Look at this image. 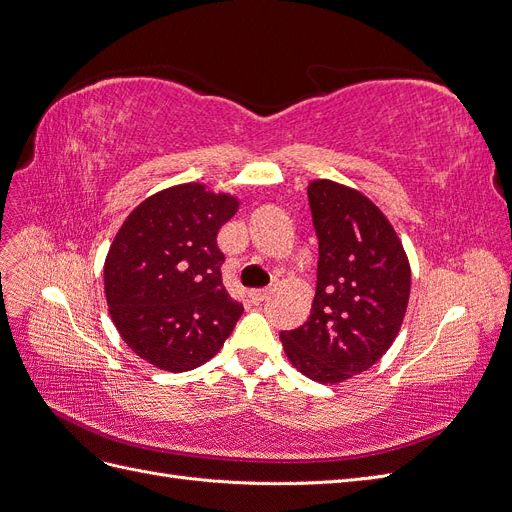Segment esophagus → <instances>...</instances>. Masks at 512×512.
I'll list each match as a JSON object with an SVG mask.
<instances>
[{"instance_id": "1", "label": "esophagus", "mask_w": 512, "mask_h": 512, "mask_svg": "<svg viewBox=\"0 0 512 512\" xmlns=\"http://www.w3.org/2000/svg\"><path fill=\"white\" fill-rule=\"evenodd\" d=\"M271 297V288H260V290H250V299L254 301V303H260V301H265V299H269Z\"/></svg>"}]
</instances>
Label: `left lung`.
<instances>
[{"mask_svg":"<svg viewBox=\"0 0 512 512\" xmlns=\"http://www.w3.org/2000/svg\"><path fill=\"white\" fill-rule=\"evenodd\" d=\"M307 198L318 237L316 294L305 324L280 339L301 374L337 384L369 369L395 342L410 265L389 220L361 192L318 179Z\"/></svg>","mask_w":512,"mask_h":512,"instance_id":"8db88e82","label":"left lung"}]
</instances>
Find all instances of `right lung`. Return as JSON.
Returning a JSON list of instances; mask_svg holds the SVG:
<instances>
[{"mask_svg": "<svg viewBox=\"0 0 512 512\" xmlns=\"http://www.w3.org/2000/svg\"><path fill=\"white\" fill-rule=\"evenodd\" d=\"M239 200L183 183L143 200L104 262L115 327L141 359L188 371L215 356L243 314L222 284L220 228Z\"/></svg>", "mask_w": 512, "mask_h": 512, "instance_id": "1", "label": "right lung"}]
</instances>
